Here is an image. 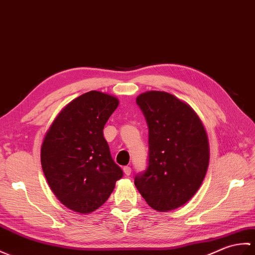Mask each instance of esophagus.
Here are the masks:
<instances>
[{
	"label": "esophagus",
	"instance_id": "34e87169",
	"mask_svg": "<svg viewBox=\"0 0 255 255\" xmlns=\"http://www.w3.org/2000/svg\"><path fill=\"white\" fill-rule=\"evenodd\" d=\"M123 171H124V173H126V175H129L132 172V169H131V167L126 166V167H123Z\"/></svg>",
	"mask_w": 255,
	"mask_h": 255
}]
</instances>
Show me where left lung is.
Masks as SVG:
<instances>
[{"mask_svg": "<svg viewBox=\"0 0 255 255\" xmlns=\"http://www.w3.org/2000/svg\"><path fill=\"white\" fill-rule=\"evenodd\" d=\"M136 104L148 127V162L134 183L151 208L171 211L185 204L204 180L207 135L191 107L171 94L151 90Z\"/></svg>", "mask_w": 255, "mask_h": 255, "instance_id": "obj_1", "label": "left lung"}]
</instances>
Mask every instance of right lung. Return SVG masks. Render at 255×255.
Wrapping results in <instances>:
<instances>
[{
    "label": "right lung",
    "instance_id": "add662e5",
    "mask_svg": "<svg viewBox=\"0 0 255 255\" xmlns=\"http://www.w3.org/2000/svg\"><path fill=\"white\" fill-rule=\"evenodd\" d=\"M118 105L110 95L84 94L60 112L43 139V173L58 200L72 211H96L123 177L103 132Z\"/></svg>",
    "mask_w": 255,
    "mask_h": 255
}]
</instances>
